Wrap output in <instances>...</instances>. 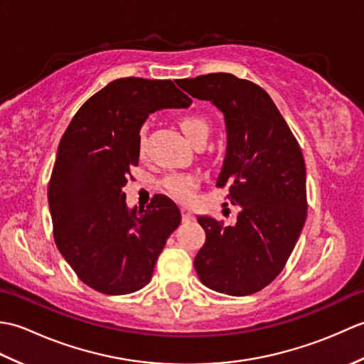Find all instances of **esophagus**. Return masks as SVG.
<instances>
[{"mask_svg": "<svg viewBox=\"0 0 364 364\" xmlns=\"http://www.w3.org/2000/svg\"><path fill=\"white\" fill-rule=\"evenodd\" d=\"M181 215H183V222H191V220H194L196 218H194V214H192L191 211H188V210H181Z\"/></svg>", "mask_w": 364, "mask_h": 364, "instance_id": "esophagus-1", "label": "esophagus"}]
</instances>
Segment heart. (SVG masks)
Wrapping results in <instances>:
<instances>
[{
    "label": "heart",
    "mask_w": 364,
    "mask_h": 364,
    "mask_svg": "<svg viewBox=\"0 0 364 364\" xmlns=\"http://www.w3.org/2000/svg\"><path fill=\"white\" fill-rule=\"evenodd\" d=\"M180 127L191 144L200 136H205V134L208 136V123L205 119L198 117V115H184V117L180 120ZM139 150L141 151L144 150V137L141 139V144H139ZM197 184H198V178L194 175H186V173L168 175L166 180L162 181V186H164L167 194L180 203L191 202L192 197H194V191L197 188Z\"/></svg>",
    "instance_id": "1"
}]
</instances>
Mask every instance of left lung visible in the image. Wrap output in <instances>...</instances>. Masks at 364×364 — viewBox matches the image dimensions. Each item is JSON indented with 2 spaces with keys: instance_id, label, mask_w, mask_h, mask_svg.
Returning a JSON list of instances; mask_svg holds the SVG:
<instances>
[{
  "instance_id": "8db88e82",
  "label": "left lung",
  "mask_w": 364,
  "mask_h": 364,
  "mask_svg": "<svg viewBox=\"0 0 364 364\" xmlns=\"http://www.w3.org/2000/svg\"><path fill=\"white\" fill-rule=\"evenodd\" d=\"M223 114L227 150L218 186L241 208L236 223L198 215L206 241L194 259L208 288L250 296L282 272L306 219L304 154L264 89L230 73L176 80Z\"/></svg>"
}]
</instances>
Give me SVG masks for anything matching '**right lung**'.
<instances>
[{"instance_id": "add662e5", "label": "right lung", "mask_w": 364, "mask_h": 364, "mask_svg": "<svg viewBox=\"0 0 364 364\" xmlns=\"http://www.w3.org/2000/svg\"><path fill=\"white\" fill-rule=\"evenodd\" d=\"M191 103L170 80L120 78L80 107L60 139L48 186L54 241L92 289L120 296L150 283L181 213L162 194L128 208L123 188L146 117Z\"/></svg>"}]
</instances>
